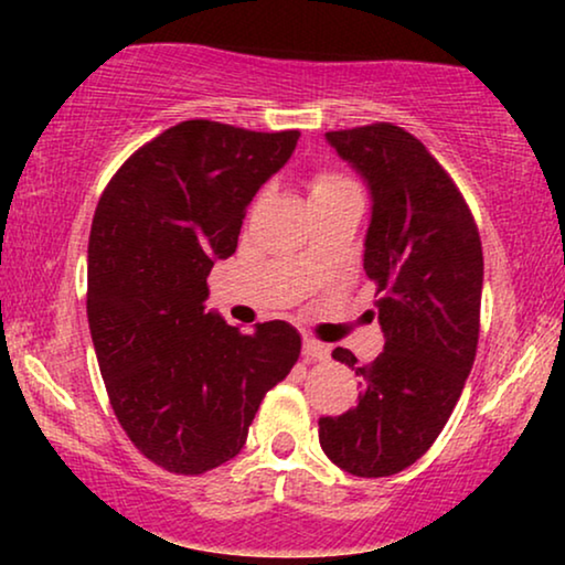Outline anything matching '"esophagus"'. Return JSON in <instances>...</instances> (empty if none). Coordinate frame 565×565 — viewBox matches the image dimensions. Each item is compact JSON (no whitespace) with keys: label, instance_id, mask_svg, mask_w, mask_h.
Here are the masks:
<instances>
[{"label":"esophagus","instance_id":"esophagus-1","mask_svg":"<svg viewBox=\"0 0 565 565\" xmlns=\"http://www.w3.org/2000/svg\"><path fill=\"white\" fill-rule=\"evenodd\" d=\"M303 354H306V360H327L329 347L316 342V339H303Z\"/></svg>","mask_w":565,"mask_h":565}]
</instances>
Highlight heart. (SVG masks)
<instances>
[{"mask_svg":"<svg viewBox=\"0 0 565 565\" xmlns=\"http://www.w3.org/2000/svg\"><path fill=\"white\" fill-rule=\"evenodd\" d=\"M347 180L342 177H334V174H319L316 180L311 182V198L321 195V192H331V190H339V188H347Z\"/></svg>","mask_w":565,"mask_h":565,"instance_id":"obj_1","label":"heart"}]
</instances>
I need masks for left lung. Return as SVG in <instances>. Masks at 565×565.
<instances>
[{"label": "left lung", "instance_id": "left-lung-1", "mask_svg": "<svg viewBox=\"0 0 565 565\" xmlns=\"http://www.w3.org/2000/svg\"><path fill=\"white\" fill-rule=\"evenodd\" d=\"M327 143L367 184L362 265L383 292L375 306L385 344L370 365L344 347L331 352L365 388L350 412L321 416L319 443L347 473L383 478L429 450L473 367L481 236L450 177L404 128L331 130Z\"/></svg>", "mask_w": 565, "mask_h": 565}]
</instances>
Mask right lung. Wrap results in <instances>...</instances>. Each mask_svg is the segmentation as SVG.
<instances>
[{
    "mask_svg": "<svg viewBox=\"0 0 565 565\" xmlns=\"http://www.w3.org/2000/svg\"><path fill=\"white\" fill-rule=\"evenodd\" d=\"M298 138L184 120L138 149L97 203L92 344L120 427L169 473L236 458L265 393L300 354L288 321L238 331L205 308L207 275L236 252L246 205Z\"/></svg>",
    "mask_w": 565,
    "mask_h": 565,
    "instance_id": "add662e5",
    "label": "right lung"
}]
</instances>
